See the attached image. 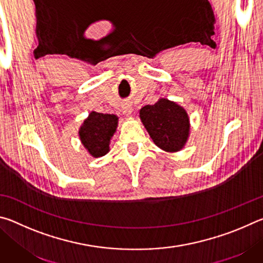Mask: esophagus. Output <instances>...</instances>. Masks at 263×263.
I'll return each mask as SVG.
<instances>
[{"mask_svg":"<svg viewBox=\"0 0 263 263\" xmlns=\"http://www.w3.org/2000/svg\"><path fill=\"white\" fill-rule=\"evenodd\" d=\"M122 111L125 116H130L132 114V104L130 102H125V103H123Z\"/></svg>","mask_w":263,"mask_h":263,"instance_id":"34e87169","label":"esophagus"}]
</instances>
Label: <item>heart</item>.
<instances>
[{"label":"heart","instance_id":"1","mask_svg":"<svg viewBox=\"0 0 263 263\" xmlns=\"http://www.w3.org/2000/svg\"><path fill=\"white\" fill-rule=\"evenodd\" d=\"M31 4H33V1H31Z\"/></svg>","mask_w":263,"mask_h":263}]
</instances>
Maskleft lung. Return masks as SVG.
Here are the masks:
<instances>
[{"label": "left lung", "instance_id": "8db88e82", "mask_svg": "<svg viewBox=\"0 0 263 263\" xmlns=\"http://www.w3.org/2000/svg\"><path fill=\"white\" fill-rule=\"evenodd\" d=\"M139 117L159 148L175 153L184 147L190 135V119L183 106L168 99L142 106Z\"/></svg>", "mask_w": 263, "mask_h": 263}]
</instances>
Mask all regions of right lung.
<instances>
[{"label":"right lung","mask_w":263,"mask_h":263,"mask_svg":"<svg viewBox=\"0 0 263 263\" xmlns=\"http://www.w3.org/2000/svg\"><path fill=\"white\" fill-rule=\"evenodd\" d=\"M118 126L116 115L91 111L79 128L81 144L92 158H101L109 153L110 141Z\"/></svg>","instance_id":"obj_1"}]
</instances>
